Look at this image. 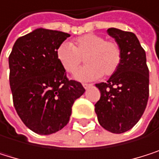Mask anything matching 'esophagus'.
Returning a JSON list of instances; mask_svg holds the SVG:
<instances>
[{"label":"esophagus","mask_w":159,"mask_h":159,"mask_svg":"<svg viewBox=\"0 0 159 159\" xmlns=\"http://www.w3.org/2000/svg\"><path fill=\"white\" fill-rule=\"evenodd\" d=\"M82 85H83V87H84L85 89H88V88H90V87L92 86V84H88V83H83Z\"/></svg>","instance_id":"34e87169"}]
</instances>
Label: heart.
Masks as SVG:
<instances>
[{"mask_svg": "<svg viewBox=\"0 0 159 159\" xmlns=\"http://www.w3.org/2000/svg\"><path fill=\"white\" fill-rule=\"evenodd\" d=\"M57 59L68 73H73L84 59L87 64L75 73L79 80H92L101 77H110L116 72L122 59L121 48L114 41L89 33L82 35L72 43H64L57 49Z\"/></svg>", "mask_w": 159, "mask_h": 159, "instance_id": "1", "label": "heart"}]
</instances>
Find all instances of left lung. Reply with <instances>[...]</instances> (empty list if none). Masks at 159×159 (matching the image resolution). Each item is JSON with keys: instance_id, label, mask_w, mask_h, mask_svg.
<instances>
[{"instance_id": "8db88e82", "label": "left lung", "mask_w": 159, "mask_h": 159, "mask_svg": "<svg viewBox=\"0 0 159 159\" xmlns=\"http://www.w3.org/2000/svg\"><path fill=\"white\" fill-rule=\"evenodd\" d=\"M107 33L120 44L121 63L106 82L97 83L100 98L95 104L99 124L105 130L121 134L140 120L149 98V69L146 54L132 32L109 28Z\"/></svg>"}]
</instances>
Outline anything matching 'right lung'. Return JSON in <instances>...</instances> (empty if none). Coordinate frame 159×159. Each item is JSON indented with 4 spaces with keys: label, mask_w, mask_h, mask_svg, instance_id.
<instances>
[{
    "label": "right lung",
    "mask_w": 159,
    "mask_h": 159,
    "mask_svg": "<svg viewBox=\"0 0 159 159\" xmlns=\"http://www.w3.org/2000/svg\"><path fill=\"white\" fill-rule=\"evenodd\" d=\"M69 34L38 28L19 38L9 55V82L14 107L31 131L50 134L69 121L72 106L85 89L69 80L57 59Z\"/></svg>",
    "instance_id": "right-lung-1"
}]
</instances>
